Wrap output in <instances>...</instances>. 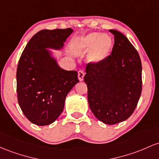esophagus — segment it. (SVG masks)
Returning <instances> with one entry per match:
<instances>
[{"label": "esophagus", "mask_w": 159, "mask_h": 159, "mask_svg": "<svg viewBox=\"0 0 159 159\" xmlns=\"http://www.w3.org/2000/svg\"><path fill=\"white\" fill-rule=\"evenodd\" d=\"M84 72L83 70H79L78 71V79H79L80 81H83V77H84Z\"/></svg>", "instance_id": "esophagus-1"}]
</instances>
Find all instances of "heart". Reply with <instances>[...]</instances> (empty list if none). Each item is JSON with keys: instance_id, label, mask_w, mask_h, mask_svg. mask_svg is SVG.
Returning <instances> with one entry per match:
<instances>
[{"instance_id": "heart-1", "label": "heart", "mask_w": 159, "mask_h": 159, "mask_svg": "<svg viewBox=\"0 0 159 159\" xmlns=\"http://www.w3.org/2000/svg\"><path fill=\"white\" fill-rule=\"evenodd\" d=\"M76 50L89 52V61L96 64L106 59L110 56L113 48V41L107 34L101 33H91L81 37L74 46Z\"/></svg>"}]
</instances>
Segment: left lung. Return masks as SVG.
I'll use <instances>...</instances> for the list:
<instances>
[{
    "label": "left lung",
    "instance_id": "8db88e82",
    "mask_svg": "<svg viewBox=\"0 0 159 159\" xmlns=\"http://www.w3.org/2000/svg\"><path fill=\"white\" fill-rule=\"evenodd\" d=\"M110 32L115 39L111 55L99 63L89 64L84 81L96 118L115 125L129 118L136 108L142 91V66L127 37L116 30Z\"/></svg>",
    "mask_w": 159,
    "mask_h": 159
}]
</instances>
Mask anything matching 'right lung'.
Listing matches in <instances>:
<instances>
[{
  "label": "right lung",
  "instance_id": "1",
  "mask_svg": "<svg viewBox=\"0 0 159 159\" xmlns=\"http://www.w3.org/2000/svg\"><path fill=\"white\" fill-rule=\"evenodd\" d=\"M74 30L44 29L28 41L18 64L17 97L26 118L37 125H50L62 113L65 98L79 83L75 70L61 68L54 52Z\"/></svg>",
  "mask_w": 159,
  "mask_h": 159
}]
</instances>
